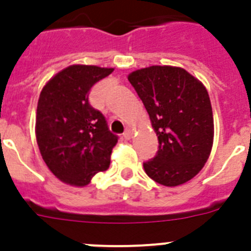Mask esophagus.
Here are the masks:
<instances>
[{
    "instance_id": "1",
    "label": "esophagus",
    "mask_w": 251,
    "mask_h": 251,
    "mask_svg": "<svg viewBox=\"0 0 251 251\" xmlns=\"http://www.w3.org/2000/svg\"><path fill=\"white\" fill-rule=\"evenodd\" d=\"M123 137H124V139H130V138H132V130H130V129H126V132L123 133Z\"/></svg>"
}]
</instances>
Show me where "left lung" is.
Wrapping results in <instances>:
<instances>
[{
	"label": "left lung",
	"mask_w": 251,
	"mask_h": 251,
	"mask_svg": "<svg viewBox=\"0 0 251 251\" xmlns=\"http://www.w3.org/2000/svg\"><path fill=\"white\" fill-rule=\"evenodd\" d=\"M158 137L146 174L167 187L183 185L203 168L214 143V115L205 85L185 69L153 65L128 75Z\"/></svg>",
	"instance_id": "obj_1"
}]
</instances>
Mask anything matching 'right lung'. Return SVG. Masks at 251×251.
<instances>
[{"label": "right lung", "mask_w": 251, "mask_h": 251, "mask_svg": "<svg viewBox=\"0 0 251 251\" xmlns=\"http://www.w3.org/2000/svg\"><path fill=\"white\" fill-rule=\"evenodd\" d=\"M113 68L70 65L55 74L40 93L35 133L40 153L55 177L85 187L98 172L108 170L118 142L104 115L89 104L92 86Z\"/></svg>", "instance_id": "1"}]
</instances>
